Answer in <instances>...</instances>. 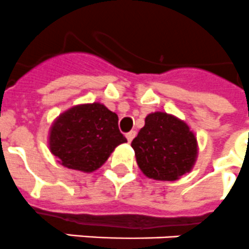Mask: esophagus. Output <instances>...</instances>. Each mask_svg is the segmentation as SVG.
<instances>
[{
	"instance_id": "esophagus-1",
	"label": "esophagus",
	"mask_w": 249,
	"mask_h": 249,
	"mask_svg": "<svg viewBox=\"0 0 249 249\" xmlns=\"http://www.w3.org/2000/svg\"><path fill=\"white\" fill-rule=\"evenodd\" d=\"M135 136H136V131H129L128 133H126V137L127 140H128V142H131V141L135 139Z\"/></svg>"
}]
</instances>
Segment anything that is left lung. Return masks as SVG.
I'll use <instances>...</instances> for the list:
<instances>
[{"label": "left lung", "mask_w": 249, "mask_h": 249, "mask_svg": "<svg viewBox=\"0 0 249 249\" xmlns=\"http://www.w3.org/2000/svg\"><path fill=\"white\" fill-rule=\"evenodd\" d=\"M131 146L141 172L155 180H177L190 173L198 153L188 124L164 112L150 113Z\"/></svg>", "instance_id": "obj_1"}]
</instances>
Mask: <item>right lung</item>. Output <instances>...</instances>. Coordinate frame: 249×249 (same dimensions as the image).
I'll return each instance as SVG.
<instances>
[{"label":"right lung","mask_w":249,"mask_h":249,"mask_svg":"<svg viewBox=\"0 0 249 249\" xmlns=\"http://www.w3.org/2000/svg\"><path fill=\"white\" fill-rule=\"evenodd\" d=\"M49 150L69 169L91 173L127 142L118 116L100 103L80 104L59 114L49 129Z\"/></svg>","instance_id":"right-lung-1"}]
</instances>
